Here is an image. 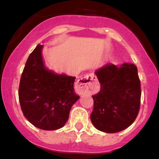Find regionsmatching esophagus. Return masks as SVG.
Segmentation results:
<instances>
[{
	"label": "esophagus",
	"mask_w": 159,
	"mask_h": 159,
	"mask_svg": "<svg viewBox=\"0 0 159 159\" xmlns=\"http://www.w3.org/2000/svg\"><path fill=\"white\" fill-rule=\"evenodd\" d=\"M98 82L95 76L86 75L78 80L76 84V92L80 95L93 93L98 89Z\"/></svg>",
	"instance_id": "34e87169"
}]
</instances>
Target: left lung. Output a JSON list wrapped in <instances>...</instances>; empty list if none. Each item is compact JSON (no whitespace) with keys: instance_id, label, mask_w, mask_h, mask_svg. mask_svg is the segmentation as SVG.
<instances>
[{"instance_id":"left-lung-1","label":"left lung","mask_w":159,"mask_h":159,"mask_svg":"<svg viewBox=\"0 0 159 159\" xmlns=\"http://www.w3.org/2000/svg\"><path fill=\"white\" fill-rule=\"evenodd\" d=\"M100 91L92 95L94 108L91 120L106 133H116L131 125L141 104V81L133 64L116 67L107 64L95 70Z\"/></svg>"}]
</instances>
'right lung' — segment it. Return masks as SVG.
<instances>
[{"instance_id":"add662e5","label":"right lung","mask_w":159,"mask_h":159,"mask_svg":"<svg viewBox=\"0 0 159 159\" xmlns=\"http://www.w3.org/2000/svg\"><path fill=\"white\" fill-rule=\"evenodd\" d=\"M43 46L39 44L26 61L18 89L25 117L35 127L54 130L64 127L71 106L79 98L75 92V77L56 75L44 66Z\"/></svg>"}]
</instances>
